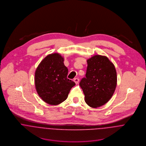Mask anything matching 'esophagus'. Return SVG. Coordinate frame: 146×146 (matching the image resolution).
<instances>
[{
    "mask_svg": "<svg viewBox=\"0 0 146 146\" xmlns=\"http://www.w3.org/2000/svg\"><path fill=\"white\" fill-rule=\"evenodd\" d=\"M74 81L76 83V84H78L79 83V78H75L74 79Z\"/></svg>",
    "mask_w": 146,
    "mask_h": 146,
    "instance_id": "1",
    "label": "esophagus"
}]
</instances>
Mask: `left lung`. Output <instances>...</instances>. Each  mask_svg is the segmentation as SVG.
<instances>
[{"label":"left lung","instance_id":"left-lung-1","mask_svg":"<svg viewBox=\"0 0 146 146\" xmlns=\"http://www.w3.org/2000/svg\"><path fill=\"white\" fill-rule=\"evenodd\" d=\"M87 63L86 78L79 85L86 104L97 108L112 97L117 85V73L113 63L104 56H93L87 60Z\"/></svg>","mask_w":146,"mask_h":146}]
</instances>
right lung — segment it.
Masks as SVG:
<instances>
[{
    "instance_id": "add662e5",
    "label": "right lung",
    "mask_w": 146,
    "mask_h": 146,
    "mask_svg": "<svg viewBox=\"0 0 146 146\" xmlns=\"http://www.w3.org/2000/svg\"><path fill=\"white\" fill-rule=\"evenodd\" d=\"M64 58L57 53L46 56L35 72V86L39 96L48 104L58 105L64 101L75 83L67 78L68 69Z\"/></svg>"
}]
</instances>
